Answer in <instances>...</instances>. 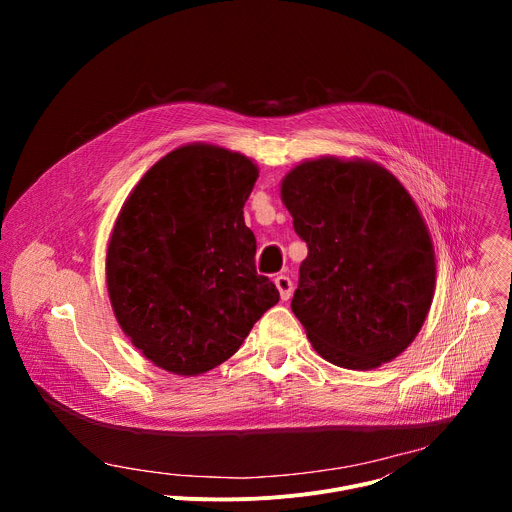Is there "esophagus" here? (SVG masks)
Here are the masks:
<instances>
[{"label": "esophagus", "instance_id": "esophagus-1", "mask_svg": "<svg viewBox=\"0 0 512 512\" xmlns=\"http://www.w3.org/2000/svg\"><path fill=\"white\" fill-rule=\"evenodd\" d=\"M275 287L279 289V298L283 302H287L291 298V291H294V283H291V279L287 275H277L275 277Z\"/></svg>", "mask_w": 512, "mask_h": 512}]
</instances>
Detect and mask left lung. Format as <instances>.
<instances>
[{"instance_id":"1","label":"left lung","mask_w":512,"mask_h":512,"mask_svg":"<svg viewBox=\"0 0 512 512\" xmlns=\"http://www.w3.org/2000/svg\"><path fill=\"white\" fill-rule=\"evenodd\" d=\"M281 200L308 245L291 310L314 350L373 371L419 334L435 291V253L403 184L371 160L322 156L281 180Z\"/></svg>"}]
</instances>
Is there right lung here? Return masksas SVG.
Returning a JSON list of instances; mask_svg holds the SVG:
<instances>
[{
	"label": "right lung",
	"mask_w": 512,
	"mask_h": 512,
	"mask_svg": "<svg viewBox=\"0 0 512 512\" xmlns=\"http://www.w3.org/2000/svg\"><path fill=\"white\" fill-rule=\"evenodd\" d=\"M259 168L212 143L158 160L123 202L105 275L115 318L156 367L198 377L231 358L279 302L255 269L243 206Z\"/></svg>",
	"instance_id": "add662e5"
}]
</instances>
